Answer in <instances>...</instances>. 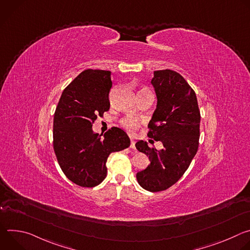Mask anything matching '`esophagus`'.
<instances>
[{
    "label": "esophagus",
    "instance_id": "esophagus-1",
    "mask_svg": "<svg viewBox=\"0 0 250 250\" xmlns=\"http://www.w3.org/2000/svg\"><path fill=\"white\" fill-rule=\"evenodd\" d=\"M130 148L135 150V142H134V140L132 138H131V142H130Z\"/></svg>",
    "mask_w": 250,
    "mask_h": 250
}]
</instances>
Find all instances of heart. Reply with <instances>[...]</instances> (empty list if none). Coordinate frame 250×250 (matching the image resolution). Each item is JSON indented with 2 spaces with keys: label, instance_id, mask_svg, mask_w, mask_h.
<instances>
[{
  "label": "heart",
  "instance_id": "b5f03b06",
  "mask_svg": "<svg viewBox=\"0 0 250 250\" xmlns=\"http://www.w3.org/2000/svg\"><path fill=\"white\" fill-rule=\"evenodd\" d=\"M150 94H152V93H151L149 90L144 88V89H141V90L139 91L138 96L141 97V96L150 95ZM122 125H123L125 127H126V128H128V129H130V130H133V129L137 126V122H136L135 120L131 119V118H125V119L122 121Z\"/></svg>",
  "mask_w": 250,
  "mask_h": 250
}]
</instances>
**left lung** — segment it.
I'll use <instances>...</instances> for the list:
<instances>
[{
  "label": "left lung",
  "instance_id": "8db88e82",
  "mask_svg": "<svg viewBox=\"0 0 250 250\" xmlns=\"http://www.w3.org/2000/svg\"><path fill=\"white\" fill-rule=\"evenodd\" d=\"M151 84L157 104L148 124V136L161 141L163 148L149 147L138 140L135 147L150 159V164L136 173L138 184L149 192L168 189L180 179L197 153L201 115L194 90L173 70L153 72Z\"/></svg>",
  "mask_w": 250,
  "mask_h": 250
}]
</instances>
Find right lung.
Listing matches in <instances>:
<instances>
[{"instance_id": "add662e5", "label": "right lung", "mask_w": 250, "mask_h": 250, "mask_svg": "<svg viewBox=\"0 0 250 250\" xmlns=\"http://www.w3.org/2000/svg\"><path fill=\"white\" fill-rule=\"evenodd\" d=\"M111 72L87 69L63 91L53 119V148L63 173L81 187H95L106 176L112 152L130 146L126 132L112 127L104 137L93 131L97 116L110 109Z\"/></svg>"}]
</instances>
